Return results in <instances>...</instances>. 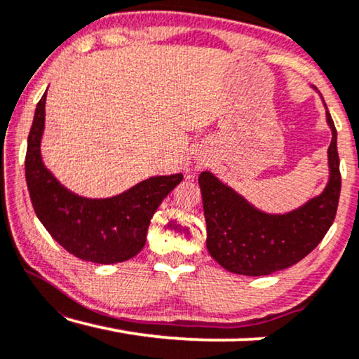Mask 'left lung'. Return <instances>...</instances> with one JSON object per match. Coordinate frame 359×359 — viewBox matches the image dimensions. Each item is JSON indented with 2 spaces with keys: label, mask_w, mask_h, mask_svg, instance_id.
Segmentation results:
<instances>
[{
  "label": "left lung",
  "mask_w": 359,
  "mask_h": 359,
  "mask_svg": "<svg viewBox=\"0 0 359 359\" xmlns=\"http://www.w3.org/2000/svg\"><path fill=\"white\" fill-rule=\"evenodd\" d=\"M327 122L332 129L328 183L322 194L291 212H263L210 171L199 175L205 245L220 266L245 276H266L301 262L322 242L335 220L341 189L337 129L328 111Z\"/></svg>",
  "instance_id": "1"
}]
</instances>
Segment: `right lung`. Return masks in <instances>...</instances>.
<instances>
[{
  "mask_svg": "<svg viewBox=\"0 0 359 359\" xmlns=\"http://www.w3.org/2000/svg\"><path fill=\"white\" fill-rule=\"evenodd\" d=\"M46 97L37 102L26 151V183L36 215L52 238L76 258L100 264L130 259L144 248L150 219L183 175L151 176L106 199L72 193L42 161Z\"/></svg>",
  "mask_w": 359,
  "mask_h": 359,
  "instance_id": "right-lung-1",
  "label": "right lung"
}]
</instances>
